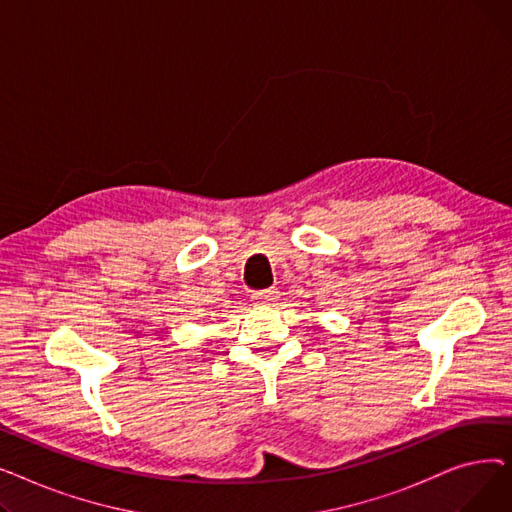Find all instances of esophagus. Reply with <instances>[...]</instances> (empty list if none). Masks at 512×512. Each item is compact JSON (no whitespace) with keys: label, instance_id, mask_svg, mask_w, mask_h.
<instances>
[{"label":"esophagus","instance_id":"1","mask_svg":"<svg viewBox=\"0 0 512 512\" xmlns=\"http://www.w3.org/2000/svg\"><path fill=\"white\" fill-rule=\"evenodd\" d=\"M278 290L276 288H267V290H257L253 292V301L257 305H263V307H270V305H276L278 301Z\"/></svg>","mask_w":512,"mask_h":512}]
</instances>
